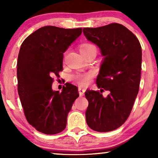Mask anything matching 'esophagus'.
<instances>
[{"label":"esophagus","mask_w":158,"mask_h":158,"mask_svg":"<svg viewBox=\"0 0 158 158\" xmlns=\"http://www.w3.org/2000/svg\"><path fill=\"white\" fill-rule=\"evenodd\" d=\"M85 91V88H81V87H79V96H80V97H82V96L84 95Z\"/></svg>","instance_id":"obj_1"}]
</instances>
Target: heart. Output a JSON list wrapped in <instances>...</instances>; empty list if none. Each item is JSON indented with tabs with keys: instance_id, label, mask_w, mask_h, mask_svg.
<instances>
[{
	"instance_id": "obj_1",
	"label": "heart",
	"mask_w": 158,
	"mask_h": 158,
	"mask_svg": "<svg viewBox=\"0 0 158 158\" xmlns=\"http://www.w3.org/2000/svg\"><path fill=\"white\" fill-rule=\"evenodd\" d=\"M79 50H80L81 55L85 57L88 54L92 51L97 52V48L91 43H83L79 46ZM94 77V74L92 73H77L73 76V79L75 81L81 86L88 85L91 81L92 78Z\"/></svg>"
}]
</instances>
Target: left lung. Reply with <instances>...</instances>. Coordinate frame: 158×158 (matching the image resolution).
Returning a JSON list of instances; mask_svg holds the SVG:
<instances>
[{
  "label": "left lung",
  "instance_id": "8db88e82",
  "mask_svg": "<svg viewBox=\"0 0 158 158\" xmlns=\"http://www.w3.org/2000/svg\"><path fill=\"white\" fill-rule=\"evenodd\" d=\"M88 41L97 44L104 56L97 79L99 90H87L86 122L91 129L108 132L126 121L139 91L142 49L135 34L122 24L110 23L83 29ZM110 92L104 98L102 93Z\"/></svg>",
  "mask_w": 158,
  "mask_h": 158
}]
</instances>
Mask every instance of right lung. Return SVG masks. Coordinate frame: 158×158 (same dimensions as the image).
Instances as JSON below:
<instances>
[{
	"label": "right lung",
	"mask_w": 158,
	"mask_h": 158,
	"mask_svg": "<svg viewBox=\"0 0 158 158\" xmlns=\"http://www.w3.org/2000/svg\"><path fill=\"white\" fill-rule=\"evenodd\" d=\"M81 28L46 26L23 41L18 57V92L27 122L46 135L60 133L78 88L67 82L62 91H53L54 76L63 70L64 52L82 32Z\"/></svg>",
	"instance_id": "obj_1"
}]
</instances>
